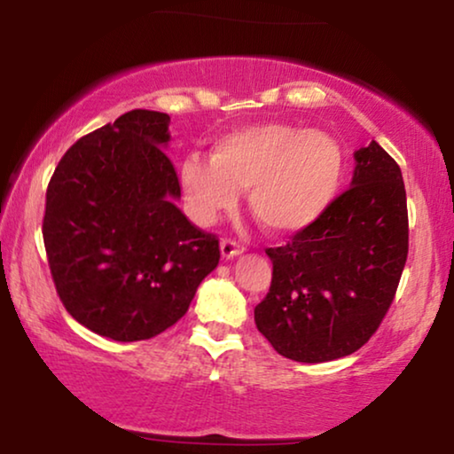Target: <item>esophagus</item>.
I'll use <instances>...</instances> for the list:
<instances>
[{
	"mask_svg": "<svg viewBox=\"0 0 454 454\" xmlns=\"http://www.w3.org/2000/svg\"><path fill=\"white\" fill-rule=\"evenodd\" d=\"M244 252V246L239 244V241H235V239H221V254H223V258H235V256H239V254Z\"/></svg>",
	"mask_w": 454,
	"mask_h": 454,
	"instance_id": "34e87169",
	"label": "esophagus"
}]
</instances>
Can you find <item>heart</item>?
<instances>
[{
    "label": "heart",
    "mask_w": 454,
    "mask_h": 454,
    "mask_svg": "<svg viewBox=\"0 0 454 454\" xmlns=\"http://www.w3.org/2000/svg\"><path fill=\"white\" fill-rule=\"evenodd\" d=\"M345 177V153L337 138L291 123H254L219 136L210 159L188 154L179 184L192 216L210 225L247 192L258 225L275 235L314 225L337 198Z\"/></svg>",
    "instance_id": "obj_1"
}]
</instances>
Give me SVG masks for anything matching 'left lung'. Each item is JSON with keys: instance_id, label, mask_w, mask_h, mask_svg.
<instances>
[{"instance_id": "obj_1", "label": "left lung", "mask_w": 454, "mask_h": 454, "mask_svg": "<svg viewBox=\"0 0 454 454\" xmlns=\"http://www.w3.org/2000/svg\"><path fill=\"white\" fill-rule=\"evenodd\" d=\"M351 188L314 225L266 247L270 289L254 308L277 353L303 364L351 356L378 331L409 252L405 184L378 145L359 148Z\"/></svg>"}]
</instances>
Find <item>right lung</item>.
Here are the masks:
<instances>
[{
  "mask_svg": "<svg viewBox=\"0 0 454 454\" xmlns=\"http://www.w3.org/2000/svg\"><path fill=\"white\" fill-rule=\"evenodd\" d=\"M169 115L134 109L67 148L47 185L43 241L64 308L101 337H157L219 264L192 225L171 159Z\"/></svg>",
  "mask_w": 454,
  "mask_h": 454,
  "instance_id": "1",
  "label": "right lung"
}]
</instances>
